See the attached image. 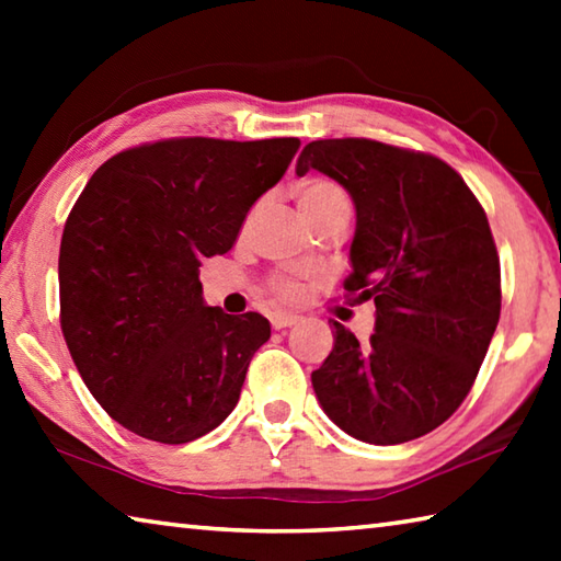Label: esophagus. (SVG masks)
Returning <instances> with one entry per match:
<instances>
[{
  "mask_svg": "<svg viewBox=\"0 0 561 561\" xmlns=\"http://www.w3.org/2000/svg\"><path fill=\"white\" fill-rule=\"evenodd\" d=\"M299 321V317L297 314H272V327L274 329H289V327H294Z\"/></svg>",
  "mask_w": 561,
  "mask_h": 561,
  "instance_id": "1",
  "label": "esophagus"
}]
</instances>
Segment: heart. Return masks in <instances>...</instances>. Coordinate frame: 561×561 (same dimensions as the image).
I'll return each instance as SVG.
<instances>
[{"label":"heart","instance_id":"1","mask_svg":"<svg viewBox=\"0 0 561 561\" xmlns=\"http://www.w3.org/2000/svg\"><path fill=\"white\" fill-rule=\"evenodd\" d=\"M297 201H299L304 217H307L309 222H314L319 215L334 210V207H348L344 190H341L336 183H331V180H327V178L304 180L297 190ZM272 289L284 301H297L301 297L299 284L291 279H284V277L272 279Z\"/></svg>","mask_w":561,"mask_h":561}]
</instances>
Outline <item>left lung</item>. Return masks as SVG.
<instances>
[{
  "instance_id": "obj_1",
  "label": "left lung",
  "mask_w": 561,
  "mask_h": 561,
  "mask_svg": "<svg viewBox=\"0 0 561 561\" xmlns=\"http://www.w3.org/2000/svg\"><path fill=\"white\" fill-rule=\"evenodd\" d=\"M319 170L356 207L354 304H376L368 344L334 321L311 386L351 438L398 445L438 428L470 393L500 321V257L485 210L440 158L366 138L311 140L297 175Z\"/></svg>"
}]
</instances>
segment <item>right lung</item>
Returning a JSON list of instances; mask_svg holds the SVG:
<instances>
[{
    "label": "right lung",
    "mask_w": 561,
    "mask_h": 561,
    "mask_svg": "<svg viewBox=\"0 0 561 561\" xmlns=\"http://www.w3.org/2000/svg\"><path fill=\"white\" fill-rule=\"evenodd\" d=\"M297 150V138L158 140L113 156L83 187L61 237V331L123 428L190 443L240 401L270 321L207 307L201 264L232 250Z\"/></svg>",
    "instance_id": "1"
}]
</instances>
